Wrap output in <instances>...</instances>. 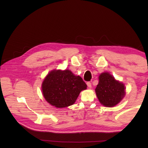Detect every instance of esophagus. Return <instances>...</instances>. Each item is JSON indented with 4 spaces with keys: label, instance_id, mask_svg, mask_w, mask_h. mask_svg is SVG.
Listing matches in <instances>:
<instances>
[{
    "label": "esophagus",
    "instance_id": "1",
    "mask_svg": "<svg viewBox=\"0 0 148 148\" xmlns=\"http://www.w3.org/2000/svg\"><path fill=\"white\" fill-rule=\"evenodd\" d=\"M87 87H88L89 88H91L92 85H91V82H87Z\"/></svg>",
    "mask_w": 148,
    "mask_h": 148
}]
</instances>
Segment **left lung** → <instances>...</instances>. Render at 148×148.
Listing matches in <instances>:
<instances>
[{
    "instance_id": "left-lung-1",
    "label": "left lung",
    "mask_w": 148,
    "mask_h": 148,
    "mask_svg": "<svg viewBox=\"0 0 148 148\" xmlns=\"http://www.w3.org/2000/svg\"><path fill=\"white\" fill-rule=\"evenodd\" d=\"M99 79L95 92L101 104L106 107H113L121 102L125 95L124 84L108 72L100 74Z\"/></svg>"
}]
</instances>
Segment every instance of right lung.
Returning <instances> with one entry per match:
<instances>
[{
  "mask_svg": "<svg viewBox=\"0 0 148 148\" xmlns=\"http://www.w3.org/2000/svg\"><path fill=\"white\" fill-rule=\"evenodd\" d=\"M87 85L79 76L69 70H53L45 77L42 91L46 101L56 108H65L76 102Z\"/></svg>",
  "mask_w": 148,
  "mask_h": 148,
  "instance_id": "obj_1",
  "label": "right lung"
}]
</instances>
